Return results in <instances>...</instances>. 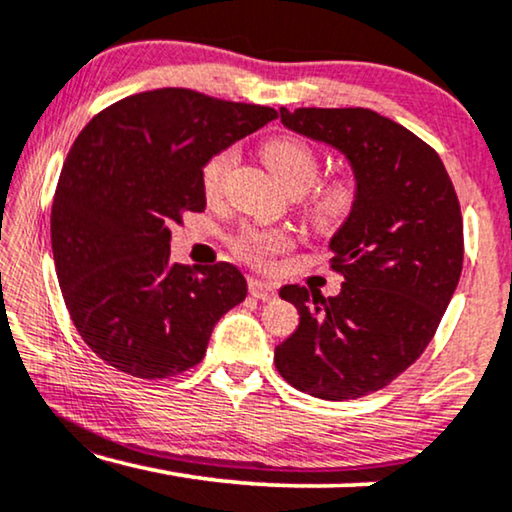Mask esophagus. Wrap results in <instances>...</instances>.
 Listing matches in <instances>:
<instances>
[{
	"label": "esophagus",
	"mask_w": 512,
	"mask_h": 512,
	"mask_svg": "<svg viewBox=\"0 0 512 512\" xmlns=\"http://www.w3.org/2000/svg\"><path fill=\"white\" fill-rule=\"evenodd\" d=\"M249 293L254 296L256 300H270L275 298L277 293V286L272 282H265V279H249Z\"/></svg>",
	"instance_id": "34e87169"
}]
</instances>
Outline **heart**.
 I'll return each instance as SVG.
<instances>
[{"mask_svg":"<svg viewBox=\"0 0 512 512\" xmlns=\"http://www.w3.org/2000/svg\"><path fill=\"white\" fill-rule=\"evenodd\" d=\"M265 163L272 170V174L279 179V184L284 188H310L319 174V158L312 151L310 144H305L303 139L296 137H277L272 142L265 144L263 149ZM237 160V151L233 146L228 149L216 151L212 158L202 165L200 181L202 191L209 200L219 198L226 188L228 174L233 170ZM361 200V186L352 174H342L335 177L319 188V193L314 195L310 202L312 219L319 223L321 228H338L345 223L349 216L356 212ZM289 247V237L284 233H272V230H256V228H244L235 237V249L237 254L249 258L254 263H265L272 254Z\"/></svg>","mask_w":512,"mask_h":512,"instance_id":"heart-1","label":"heart"}]
</instances>
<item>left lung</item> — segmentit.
<instances>
[{
  "label": "left lung",
  "instance_id": "obj_1",
  "mask_svg": "<svg viewBox=\"0 0 512 512\" xmlns=\"http://www.w3.org/2000/svg\"><path fill=\"white\" fill-rule=\"evenodd\" d=\"M298 135L338 149L361 186L331 237L338 296L286 284L300 324L275 347L291 387L349 401L387 387L429 345L464 263V221L443 160L408 128L370 109H279Z\"/></svg>",
  "mask_w": 512,
  "mask_h": 512
}]
</instances>
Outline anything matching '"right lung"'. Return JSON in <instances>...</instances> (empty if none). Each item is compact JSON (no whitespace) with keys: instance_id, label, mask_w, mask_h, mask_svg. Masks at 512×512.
<instances>
[{"instance_id":"add662e5","label":"right lung","mask_w":512,"mask_h":512,"mask_svg":"<svg viewBox=\"0 0 512 512\" xmlns=\"http://www.w3.org/2000/svg\"><path fill=\"white\" fill-rule=\"evenodd\" d=\"M272 118L261 104L158 88L76 137L53 198V261L76 331L109 366L142 380L184 373L247 298L235 265L172 263L170 226L205 209L202 165Z\"/></svg>"}]
</instances>
